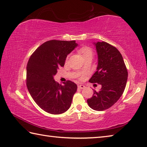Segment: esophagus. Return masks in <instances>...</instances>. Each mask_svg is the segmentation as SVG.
<instances>
[{
	"label": "esophagus",
	"mask_w": 147,
	"mask_h": 147,
	"mask_svg": "<svg viewBox=\"0 0 147 147\" xmlns=\"http://www.w3.org/2000/svg\"><path fill=\"white\" fill-rule=\"evenodd\" d=\"M78 87L79 89H84L85 87L84 86V85H78Z\"/></svg>",
	"instance_id": "1"
}]
</instances>
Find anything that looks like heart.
I'll return each mask as SVG.
<instances>
[{"label": "heart", "mask_w": 147, "mask_h": 147, "mask_svg": "<svg viewBox=\"0 0 147 147\" xmlns=\"http://www.w3.org/2000/svg\"><path fill=\"white\" fill-rule=\"evenodd\" d=\"M79 52L82 55V57L84 58L87 57H90V56H92V57L93 55L92 49H90V47L87 46L81 47L80 49H79Z\"/></svg>", "instance_id": "heart-1"}]
</instances>
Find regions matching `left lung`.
Returning <instances> with one entry per match:
<instances>
[{"instance_id": "obj_1", "label": "left lung", "mask_w": 147, "mask_h": 147, "mask_svg": "<svg viewBox=\"0 0 147 147\" xmlns=\"http://www.w3.org/2000/svg\"><path fill=\"white\" fill-rule=\"evenodd\" d=\"M98 55L96 71L89 80L98 83L101 89L87 100L90 108L104 111L117 102L126 87L128 73L122 55L115 47L105 42H94Z\"/></svg>"}]
</instances>
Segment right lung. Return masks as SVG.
<instances>
[{"instance_id": "1", "label": "right lung", "mask_w": 147, "mask_h": 147, "mask_svg": "<svg viewBox=\"0 0 147 147\" xmlns=\"http://www.w3.org/2000/svg\"><path fill=\"white\" fill-rule=\"evenodd\" d=\"M77 46L74 40H49L40 46L29 58L26 67L28 89L37 105L48 113L62 114L71 105L76 84L68 80L60 85L54 76Z\"/></svg>"}]
</instances>
